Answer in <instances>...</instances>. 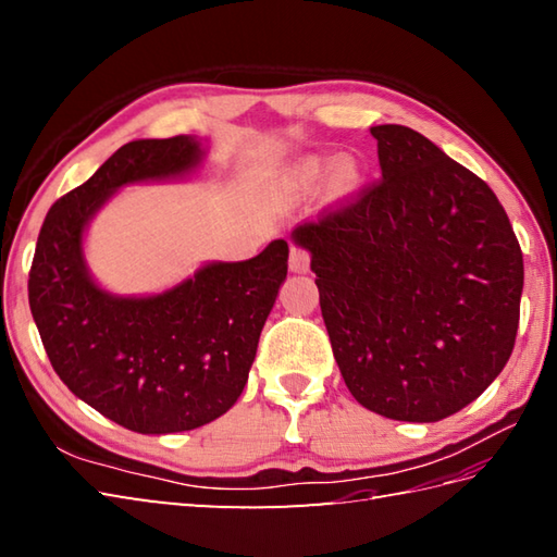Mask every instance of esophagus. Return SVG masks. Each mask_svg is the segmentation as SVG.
<instances>
[{"mask_svg": "<svg viewBox=\"0 0 557 557\" xmlns=\"http://www.w3.org/2000/svg\"><path fill=\"white\" fill-rule=\"evenodd\" d=\"M309 265H311L309 253H306L304 248L294 246L292 251H289V270L292 272H309Z\"/></svg>", "mask_w": 557, "mask_h": 557, "instance_id": "esophagus-1", "label": "esophagus"}]
</instances>
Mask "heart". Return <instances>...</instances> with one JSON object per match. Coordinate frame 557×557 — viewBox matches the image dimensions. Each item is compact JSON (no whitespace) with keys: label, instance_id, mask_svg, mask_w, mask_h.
Segmentation results:
<instances>
[{"label":"heart","instance_id":"1","mask_svg":"<svg viewBox=\"0 0 557 557\" xmlns=\"http://www.w3.org/2000/svg\"><path fill=\"white\" fill-rule=\"evenodd\" d=\"M325 182L327 198L345 203L363 186V164L357 156H304L285 174V191L294 198H304L318 191Z\"/></svg>","mask_w":557,"mask_h":557}]
</instances>
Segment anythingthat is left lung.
Masks as SVG:
<instances>
[{
  "mask_svg": "<svg viewBox=\"0 0 557 557\" xmlns=\"http://www.w3.org/2000/svg\"><path fill=\"white\" fill-rule=\"evenodd\" d=\"M383 182L292 242L311 253L349 393L395 421L474 401L510 359L524 260L491 186L409 126H371Z\"/></svg>",
  "mask_w": 557,
  "mask_h": 557,
  "instance_id": "1",
  "label": "left lung"
}]
</instances>
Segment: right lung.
<instances>
[{"label":"right lung","instance_id":"add662e5","mask_svg":"<svg viewBox=\"0 0 557 557\" xmlns=\"http://www.w3.org/2000/svg\"><path fill=\"white\" fill-rule=\"evenodd\" d=\"M206 160L196 136L138 138L47 212L28 301L64 385L128 431H194L234 407L258 337L287 280L289 246L270 242L236 263L200 265L174 287L122 297L90 275L83 239L122 186L180 182Z\"/></svg>","mask_w":557,"mask_h":557}]
</instances>
